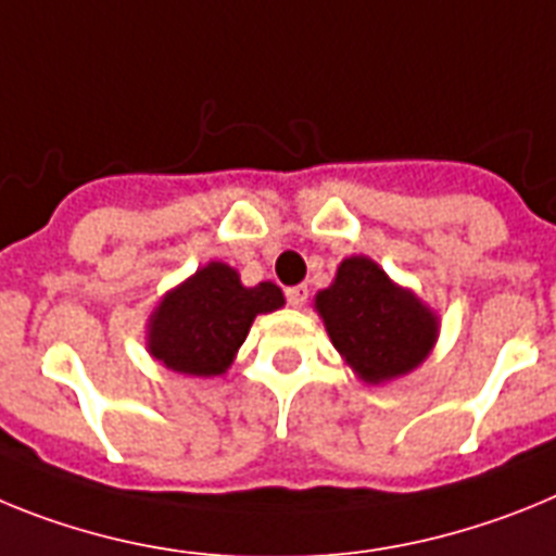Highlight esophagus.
<instances>
[{
	"label": "esophagus",
	"instance_id": "obj_1",
	"mask_svg": "<svg viewBox=\"0 0 556 556\" xmlns=\"http://www.w3.org/2000/svg\"><path fill=\"white\" fill-rule=\"evenodd\" d=\"M285 296H288V305L291 307H302L307 302V296H311V291H307V285H293V288L285 291Z\"/></svg>",
	"mask_w": 556,
	"mask_h": 556
}]
</instances>
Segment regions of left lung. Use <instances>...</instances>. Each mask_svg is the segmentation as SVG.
<instances>
[{
    "mask_svg": "<svg viewBox=\"0 0 556 556\" xmlns=\"http://www.w3.org/2000/svg\"><path fill=\"white\" fill-rule=\"evenodd\" d=\"M332 344L366 383H383L428 358L437 316L366 257L341 263L336 282L316 296Z\"/></svg>",
    "mask_w": 556,
    "mask_h": 556,
    "instance_id": "8db88e82",
    "label": "left lung"
}]
</instances>
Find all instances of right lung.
<instances>
[{
  "mask_svg": "<svg viewBox=\"0 0 556 556\" xmlns=\"http://www.w3.org/2000/svg\"><path fill=\"white\" fill-rule=\"evenodd\" d=\"M285 305L274 282L243 288L235 268L210 263L162 299L151 318L148 346L167 369L215 378L231 364L257 313Z\"/></svg>",
  "mask_w": 556,
  "mask_h": 556,
  "instance_id": "1",
  "label": "right lung"
}]
</instances>
